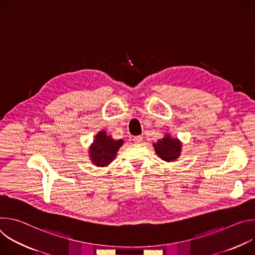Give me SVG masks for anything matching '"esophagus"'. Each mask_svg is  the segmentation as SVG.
Masks as SVG:
<instances>
[{
    "label": "esophagus",
    "instance_id": "obj_1",
    "mask_svg": "<svg viewBox=\"0 0 255 255\" xmlns=\"http://www.w3.org/2000/svg\"><path fill=\"white\" fill-rule=\"evenodd\" d=\"M133 141H134L135 143H141V142L143 141V136H141V135L135 136V137L133 138Z\"/></svg>",
    "mask_w": 255,
    "mask_h": 255
}]
</instances>
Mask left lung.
I'll use <instances>...</instances> for the list:
<instances>
[{
  "label": "left lung",
  "instance_id": "left-lung-1",
  "mask_svg": "<svg viewBox=\"0 0 255 255\" xmlns=\"http://www.w3.org/2000/svg\"><path fill=\"white\" fill-rule=\"evenodd\" d=\"M181 144L178 138H172L169 133H165L164 136L153 143V148L159 158L166 162L175 161L181 153Z\"/></svg>",
  "mask_w": 255,
  "mask_h": 255
}]
</instances>
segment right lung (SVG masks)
<instances>
[{"mask_svg":"<svg viewBox=\"0 0 255 255\" xmlns=\"http://www.w3.org/2000/svg\"><path fill=\"white\" fill-rule=\"evenodd\" d=\"M123 143V139H114L112 135L107 134L106 130L99 131L89 147L91 161L99 167L108 166L116 158Z\"/></svg>","mask_w":255,"mask_h":255,"instance_id":"right-lung-1","label":"right lung"}]
</instances>
